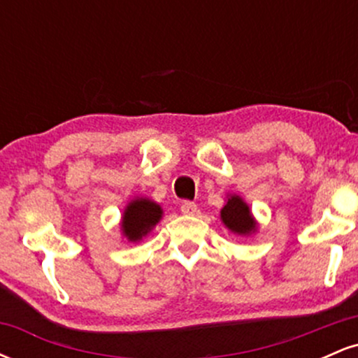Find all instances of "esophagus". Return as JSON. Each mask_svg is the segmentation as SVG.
<instances>
[{"label":"esophagus","mask_w":358,"mask_h":358,"mask_svg":"<svg viewBox=\"0 0 358 358\" xmlns=\"http://www.w3.org/2000/svg\"><path fill=\"white\" fill-rule=\"evenodd\" d=\"M180 210H182V213H185V215H195L196 213V203L193 202H183L182 207H180Z\"/></svg>","instance_id":"1"}]
</instances>
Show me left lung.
<instances>
[{"mask_svg":"<svg viewBox=\"0 0 358 358\" xmlns=\"http://www.w3.org/2000/svg\"><path fill=\"white\" fill-rule=\"evenodd\" d=\"M220 219L229 231L239 236H249L257 229L249 205L239 195H229L227 203L220 210Z\"/></svg>","mask_w":358,"mask_h":358,"instance_id":"1","label":"left lung"}]
</instances>
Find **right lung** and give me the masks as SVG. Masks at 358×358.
Instances as JSON below:
<instances>
[{"instance_id":"obj_1","label":"right lung","mask_w":358,"mask_h":358,"mask_svg":"<svg viewBox=\"0 0 358 358\" xmlns=\"http://www.w3.org/2000/svg\"><path fill=\"white\" fill-rule=\"evenodd\" d=\"M163 208L150 199H134L122 213L121 231L129 242H139L162 220Z\"/></svg>"}]
</instances>
